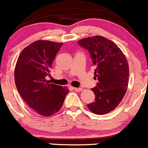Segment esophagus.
<instances>
[{"label": "esophagus", "mask_w": 148, "mask_h": 148, "mask_svg": "<svg viewBox=\"0 0 148 148\" xmlns=\"http://www.w3.org/2000/svg\"><path fill=\"white\" fill-rule=\"evenodd\" d=\"M73 89L75 90V91H77V92H80L82 90V88H73Z\"/></svg>", "instance_id": "obj_1"}]
</instances>
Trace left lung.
Listing matches in <instances>:
<instances>
[{"label": "left lung", "mask_w": 148, "mask_h": 148, "mask_svg": "<svg viewBox=\"0 0 148 148\" xmlns=\"http://www.w3.org/2000/svg\"><path fill=\"white\" fill-rule=\"evenodd\" d=\"M78 44L90 53L98 80L92 90L95 101L88 104L93 113L104 114L114 110L123 99L129 82V66L120 48L102 36L84 38Z\"/></svg>", "instance_id": "left-lung-1"}]
</instances>
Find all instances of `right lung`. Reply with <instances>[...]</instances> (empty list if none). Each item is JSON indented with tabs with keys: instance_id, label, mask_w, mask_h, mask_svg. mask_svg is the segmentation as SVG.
Wrapping results in <instances>:
<instances>
[{
	"instance_id": "obj_1",
	"label": "right lung",
	"mask_w": 148,
	"mask_h": 148,
	"mask_svg": "<svg viewBox=\"0 0 148 148\" xmlns=\"http://www.w3.org/2000/svg\"><path fill=\"white\" fill-rule=\"evenodd\" d=\"M63 43L38 40L22 50L15 68V83L25 103L42 116L58 112L69 92L67 88L51 84L52 62Z\"/></svg>"
}]
</instances>
